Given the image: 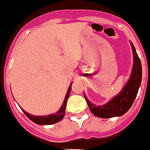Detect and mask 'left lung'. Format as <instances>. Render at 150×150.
Here are the masks:
<instances>
[{
	"instance_id": "left-lung-1",
	"label": "left lung",
	"mask_w": 150,
	"mask_h": 150,
	"mask_svg": "<svg viewBox=\"0 0 150 150\" xmlns=\"http://www.w3.org/2000/svg\"><path fill=\"white\" fill-rule=\"evenodd\" d=\"M133 54V66L131 76L120 93L112 98L104 105L96 106L83 94L90 110L94 115L99 118H109L123 115L132 107L137 96L142 81V64L138 56L135 46L131 42Z\"/></svg>"
}]
</instances>
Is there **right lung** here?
Instances as JSON below:
<instances>
[{
  "mask_svg": "<svg viewBox=\"0 0 150 150\" xmlns=\"http://www.w3.org/2000/svg\"><path fill=\"white\" fill-rule=\"evenodd\" d=\"M72 83H70L68 91L66 94L65 99L63 100V103L61 108L59 109L58 111H56L55 114H51L49 115H44V116H36V115H32L31 114L26 112L25 110L21 108L22 111H23L25 115L27 116L28 118H29L30 120L32 121L33 122H35L37 125H52L55 123L58 122L59 121H61L63 118L64 115H65V110H66V106H67V99L69 98V94H70V91H71V86Z\"/></svg>",
  "mask_w": 150,
  "mask_h": 150,
  "instance_id": "obj_1",
  "label": "right lung"
}]
</instances>
